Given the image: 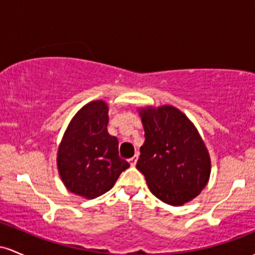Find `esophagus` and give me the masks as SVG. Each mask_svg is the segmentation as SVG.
Returning <instances> with one entry per match:
<instances>
[{
  "mask_svg": "<svg viewBox=\"0 0 255 255\" xmlns=\"http://www.w3.org/2000/svg\"><path fill=\"white\" fill-rule=\"evenodd\" d=\"M137 158H138V154H135V155H133L132 158L128 159V161H130V165H131V166H135V165H136Z\"/></svg>",
  "mask_w": 255,
  "mask_h": 255,
  "instance_id": "obj_1",
  "label": "esophagus"
}]
</instances>
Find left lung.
Instances as JSON below:
<instances>
[{
    "label": "left lung",
    "instance_id": "1",
    "mask_svg": "<svg viewBox=\"0 0 255 255\" xmlns=\"http://www.w3.org/2000/svg\"><path fill=\"white\" fill-rule=\"evenodd\" d=\"M144 143L137 170L154 196L182 206L201 193L211 174V158L193 122L171 105L139 107Z\"/></svg>",
    "mask_w": 255,
    "mask_h": 255
}]
</instances>
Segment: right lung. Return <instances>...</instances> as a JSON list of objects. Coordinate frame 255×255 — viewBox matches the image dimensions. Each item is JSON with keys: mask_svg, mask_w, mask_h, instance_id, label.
Here are the masks:
<instances>
[{"mask_svg": "<svg viewBox=\"0 0 255 255\" xmlns=\"http://www.w3.org/2000/svg\"><path fill=\"white\" fill-rule=\"evenodd\" d=\"M108 105L95 100L83 106L66 128L56 165L62 183L76 195L91 200L112 189L130 167L118 153V139L107 131Z\"/></svg>", "mask_w": 255, "mask_h": 255, "instance_id": "obj_1", "label": "right lung"}]
</instances>
